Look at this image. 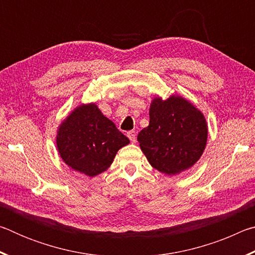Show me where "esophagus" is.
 Returning <instances> with one entry per match:
<instances>
[{
  "mask_svg": "<svg viewBox=\"0 0 255 255\" xmlns=\"http://www.w3.org/2000/svg\"><path fill=\"white\" fill-rule=\"evenodd\" d=\"M127 137L129 138V139H130V141H131L132 144L136 143V132L135 131H133V130L128 131L127 132Z\"/></svg>",
  "mask_w": 255,
  "mask_h": 255,
  "instance_id": "34e87169",
  "label": "esophagus"
}]
</instances>
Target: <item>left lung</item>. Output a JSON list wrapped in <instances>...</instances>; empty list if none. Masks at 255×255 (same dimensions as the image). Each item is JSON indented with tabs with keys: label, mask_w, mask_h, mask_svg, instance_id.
<instances>
[{
	"label": "left lung",
	"mask_w": 255,
	"mask_h": 255,
	"mask_svg": "<svg viewBox=\"0 0 255 255\" xmlns=\"http://www.w3.org/2000/svg\"><path fill=\"white\" fill-rule=\"evenodd\" d=\"M208 126L200 110L179 96L153 99L149 125L137 140L154 169L175 175L195 165L204 153Z\"/></svg>",
	"instance_id": "obj_1"
}]
</instances>
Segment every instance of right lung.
I'll return each instance as SVG.
<instances>
[{"label": "right lung", "mask_w": 255, "mask_h": 255, "mask_svg": "<svg viewBox=\"0 0 255 255\" xmlns=\"http://www.w3.org/2000/svg\"><path fill=\"white\" fill-rule=\"evenodd\" d=\"M60 157L74 171L88 176L105 172L118 150L129 144L96 103L75 108L60 124L56 136Z\"/></svg>", "instance_id": "1"}]
</instances>
